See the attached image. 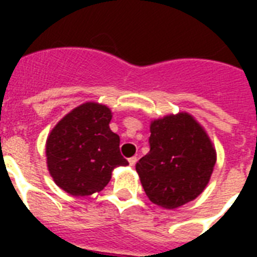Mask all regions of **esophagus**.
<instances>
[{
    "mask_svg": "<svg viewBox=\"0 0 257 257\" xmlns=\"http://www.w3.org/2000/svg\"><path fill=\"white\" fill-rule=\"evenodd\" d=\"M128 161H129V165H131V167H135L137 163V157H131Z\"/></svg>",
    "mask_w": 257,
    "mask_h": 257,
    "instance_id": "esophagus-1",
    "label": "esophagus"
}]
</instances>
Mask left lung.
I'll use <instances>...</instances> for the list:
<instances>
[{"instance_id": "obj_1", "label": "left lung", "mask_w": 257, "mask_h": 257, "mask_svg": "<svg viewBox=\"0 0 257 257\" xmlns=\"http://www.w3.org/2000/svg\"><path fill=\"white\" fill-rule=\"evenodd\" d=\"M149 145L136 171L153 204L175 209L203 193L216 164V149L195 117L180 112L152 120Z\"/></svg>"}]
</instances>
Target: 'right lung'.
Instances as JSON below:
<instances>
[{
	"label": "right lung",
	"instance_id": "obj_1",
	"mask_svg": "<svg viewBox=\"0 0 257 257\" xmlns=\"http://www.w3.org/2000/svg\"><path fill=\"white\" fill-rule=\"evenodd\" d=\"M112 110L88 101L58 121L46 139V165L54 183L72 196L102 191L113 169L129 163L121 156L120 137L109 128Z\"/></svg>",
	"mask_w": 257,
	"mask_h": 257
}]
</instances>
